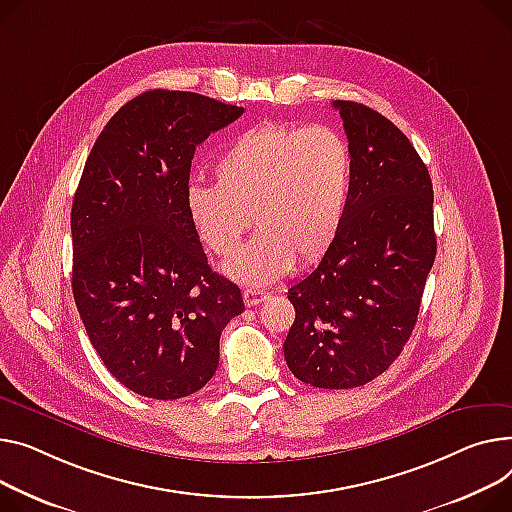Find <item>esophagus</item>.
Listing matches in <instances>:
<instances>
[{
  "mask_svg": "<svg viewBox=\"0 0 512 512\" xmlns=\"http://www.w3.org/2000/svg\"><path fill=\"white\" fill-rule=\"evenodd\" d=\"M243 298H245V304L247 306H257L259 302H263L267 298V294L263 290H253V288H247L243 292Z\"/></svg>",
  "mask_w": 512,
  "mask_h": 512,
  "instance_id": "obj_1",
  "label": "esophagus"
}]
</instances>
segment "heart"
I'll list each match as a JSON object with an SVG mask.
<instances>
[{"label": "heart", "instance_id": "1", "mask_svg": "<svg viewBox=\"0 0 512 512\" xmlns=\"http://www.w3.org/2000/svg\"><path fill=\"white\" fill-rule=\"evenodd\" d=\"M354 160L348 140L327 125L265 123L243 131L214 162L216 183H191L187 216L218 257L253 241L224 265L226 276L267 286L319 261L344 226Z\"/></svg>", "mask_w": 512, "mask_h": 512}]
</instances>
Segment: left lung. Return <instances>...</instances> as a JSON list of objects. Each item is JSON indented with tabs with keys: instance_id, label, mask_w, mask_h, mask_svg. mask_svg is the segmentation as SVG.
Segmentation results:
<instances>
[{
	"instance_id": "1",
	"label": "left lung",
	"mask_w": 512,
	"mask_h": 512,
	"mask_svg": "<svg viewBox=\"0 0 512 512\" xmlns=\"http://www.w3.org/2000/svg\"><path fill=\"white\" fill-rule=\"evenodd\" d=\"M333 107L354 160L348 212L317 269L288 290L284 356L306 385L352 389L383 374L414 331L436 257L434 193L399 127L360 102Z\"/></svg>"
}]
</instances>
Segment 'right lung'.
I'll use <instances>...</instances> for the list:
<instances>
[{
	"label": "right lung",
	"instance_id": "1",
	"mask_svg": "<svg viewBox=\"0 0 512 512\" xmlns=\"http://www.w3.org/2000/svg\"><path fill=\"white\" fill-rule=\"evenodd\" d=\"M243 113L195 92L148 90L111 117L86 160L72 290L96 354L138 395L199 391L218 368L222 329L245 311L185 208L195 146Z\"/></svg>",
	"mask_w": 512,
	"mask_h": 512
}]
</instances>
